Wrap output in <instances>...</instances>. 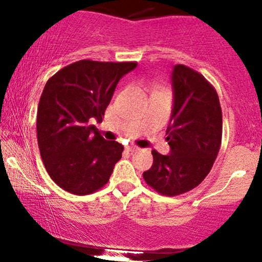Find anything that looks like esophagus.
Wrapping results in <instances>:
<instances>
[{
  "instance_id": "esophagus-1",
  "label": "esophagus",
  "mask_w": 262,
  "mask_h": 262,
  "mask_svg": "<svg viewBox=\"0 0 262 262\" xmlns=\"http://www.w3.org/2000/svg\"><path fill=\"white\" fill-rule=\"evenodd\" d=\"M126 148H127L130 152H139V151H141L140 147H137V146H127V147H126Z\"/></svg>"
}]
</instances>
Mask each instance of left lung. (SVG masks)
Here are the masks:
<instances>
[{
  "instance_id": "8db88e82",
  "label": "left lung",
  "mask_w": 262,
  "mask_h": 262,
  "mask_svg": "<svg viewBox=\"0 0 262 262\" xmlns=\"http://www.w3.org/2000/svg\"><path fill=\"white\" fill-rule=\"evenodd\" d=\"M173 110L167 141L169 155L152 151L154 164L143 178L156 192L174 196L202 183L222 145L223 115L216 90L207 79L183 64L172 72Z\"/></svg>"
}]
</instances>
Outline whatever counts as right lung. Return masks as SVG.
I'll use <instances>...</instances> for the list:
<instances>
[{"label":"right lung","instance_id":"right-lung-1","mask_svg":"<svg viewBox=\"0 0 262 262\" xmlns=\"http://www.w3.org/2000/svg\"><path fill=\"white\" fill-rule=\"evenodd\" d=\"M136 67L84 59L47 81L37 111L38 146L48 174L67 192L92 194L108 182L123 146L105 140L89 121H102L119 80Z\"/></svg>","mask_w":262,"mask_h":262}]
</instances>
